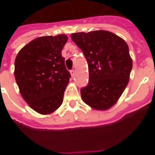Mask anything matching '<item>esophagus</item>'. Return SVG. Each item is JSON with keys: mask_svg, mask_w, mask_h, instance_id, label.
<instances>
[{"mask_svg": "<svg viewBox=\"0 0 155 155\" xmlns=\"http://www.w3.org/2000/svg\"><path fill=\"white\" fill-rule=\"evenodd\" d=\"M75 74H76V71H75V70H71V76L74 77L75 76Z\"/></svg>", "mask_w": 155, "mask_h": 155, "instance_id": "obj_1", "label": "esophagus"}]
</instances>
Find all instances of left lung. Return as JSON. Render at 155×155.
I'll list each match as a JSON object with an SVG mask.
<instances>
[{"mask_svg": "<svg viewBox=\"0 0 155 155\" xmlns=\"http://www.w3.org/2000/svg\"><path fill=\"white\" fill-rule=\"evenodd\" d=\"M71 37L88 64V84L81 89L83 102L96 110H108L118 102L130 80L133 61L128 45L105 30L77 32Z\"/></svg>", "mask_w": 155, "mask_h": 155, "instance_id": "8db88e82", "label": "left lung"}]
</instances>
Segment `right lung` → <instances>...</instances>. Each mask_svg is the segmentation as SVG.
Instances as JSON below:
<instances>
[{
    "mask_svg": "<svg viewBox=\"0 0 155 155\" xmlns=\"http://www.w3.org/2000/svg\"><path fill=\"white\" fill-rule=\"evenodd\" d=\"M68 35L38 37L22 47L15 61V78L20 94L41 115L55 112L63 103L71 78L61 52Z\"/></svg>",
    "mask_w": 155,
    "mask_h": 155,
    "instance_id": "obj_1",
    "label": "right lung"
}]
</instances>
